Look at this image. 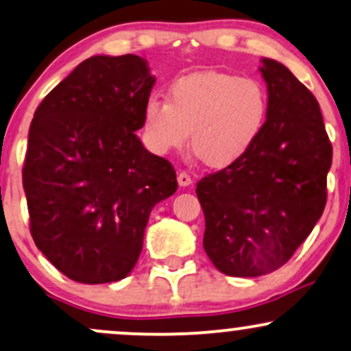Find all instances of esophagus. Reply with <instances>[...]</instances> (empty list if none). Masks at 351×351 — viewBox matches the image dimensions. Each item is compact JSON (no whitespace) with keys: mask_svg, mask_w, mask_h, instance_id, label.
<instances>
[{"mask_svg":"<svg viewBox=\"0 0 351 351\" xmlns=\"http://www.w3.org/2000/svg\"><path fill=\"white\" fill-rule=\"evenodd\" d=\"M178 183H180V186H189V184L193 183V180L186 171H181V173H178Z\"/></svg>","mask_w":351,"mask_h":351,"instance_id":"esophagus-1","label":"esophagus"}]
</instances>
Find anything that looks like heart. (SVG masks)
Returning <instances> with one entry per match:
<instances>
[{
    "label": "heart",
    "instance_id": "heart-1",
    "mask_svg": "<svg viewBox=\"0 0 351 351\" xmlns=\"http://www.w3.org/2000/svg\"><path fill=\"white\" fill-rule=\"evenodd\" d=\"M268 93L253 77L196 73L176 80L168 103L150 98L143 108V130L150 149L160 155L186 145L208 167L234 163L260 137L268 117Z\"/></svg>",
    "mask_w": 351,
    "mask_h": 351
}]
</instances>
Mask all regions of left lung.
I'll return each instance as SVG.
<instances>
[{
    "label": "left lung",
    "mask_w": 351,
    "mask_h": 351,
    "mask_svg": "<svg viewBox=\"0 0 351 351\" xmlns=\"http://www.w3.org/2000/svg\"><path fill=\"white\" fill-rule=\"evenodd\" d=\"M268 117L239 160L196 186L204 250L219 271L255 278L281 268L327 202L332 143L317 99L285 65L263 58Z\"/></svg>",
    "instance_id": "obj_1"
}]
</instances>
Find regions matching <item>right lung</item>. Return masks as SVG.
I'll return each mask as SVG.
<instances>
[{
	"label": "right lung",
	"mask_w": 351,
	"mask_h": 351,
	"mask_svg": "<svg viewBox=\"0 0 351 351\" xmlns=\"http://www.w3.org/2000/svg\"><path fill=\"white\" fill-rule=\"evenodd\" d=\"M154 84L137 55H96L34 112L23 168L31 235L70 280L128 276L150 210L178 188L173 165L135 135Z\"/></svg>",
	"instance_id": "add662e5"
}]
</instances>
